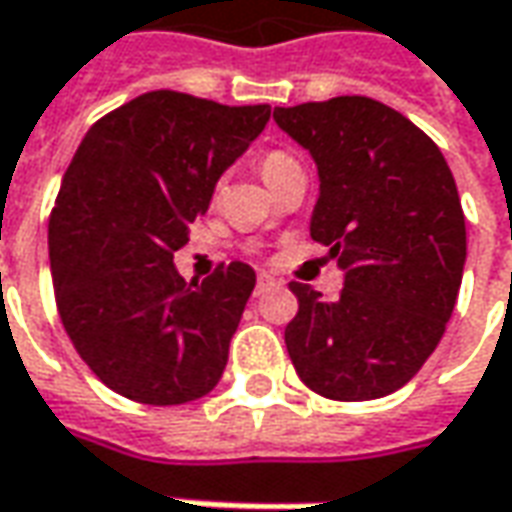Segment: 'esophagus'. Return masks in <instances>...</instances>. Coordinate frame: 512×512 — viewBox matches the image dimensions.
<instances>
[{
  "label": "esophagus",
  "instance_id": "34e87169",
  "mask_svg": "<svg viewBox=\"0 0 512 512\" xmlns=\"http://www.w3.org/2000/svg\"><path fill=\"white\" fill-rule=\"evenodd\" d=\"M276 287H279V281L273 279L270 273H259V279H256V296H264V293H270Z\"/></svg>",
  "mask_w": 512,
  "mask_h": 512
}]
</instances>
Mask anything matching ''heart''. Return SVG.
Here are the masks:
<instances>
[{
  "label": "heart",
  "instance_id": "1",
  "mask_svg": "<svg viewBox=\"0 0 512 512\" xmlns=\"http://www.w3.org/2000/svg\"><path fill=\"white\" fill-rule=\"evenodd\" d=\"M296 160L290 157V154H284V152H270L267 157H264V163H262V174H264V180L267 177H273L276 171H281V168H287V166H293Z\"/></svg>",
  "mask_w": 512,
  "mask_h": 512
}]
</instances>
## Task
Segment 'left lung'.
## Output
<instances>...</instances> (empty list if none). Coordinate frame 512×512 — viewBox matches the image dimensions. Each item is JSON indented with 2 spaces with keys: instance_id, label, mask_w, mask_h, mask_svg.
Listing matches in <instances>:
<instances>
[{
  "instance_id": "8db88e82",
  "label": "left lung",
  "mask_w": 512,
  "mask_h": 512,
  "mask_svg": "<svg viewBox=\"0 0 512 512\" xmlns=\"http://www.w3.org/2000/svg\"><path fill=\"white\" fill-rule=\"evenodd\" d=\"M273 118L318 168L310 236L344 270L335 301L290 284L287 352L321 397H386L420 372L454 312L468 256L454 174L431 137L363 95L276 106Z\"/></svg>"
}]
</instances>
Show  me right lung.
Segmentation results:
<instances>
[{
    "instance_id": "right-lung-1",
    "label": "right lung",
    "mask_w": 512,
    "mask_h": 512,
    "mask_svg": "<svg viewBox=\"0 0 512 512\" xmlns=\"http://www.w3.org/2000/svg\"><path fill=\"white\" fill-rule=\"evenodd\" d=\"M267 120V104L157 89L81 140L50 216V270L72 346L112 392L183 406L219 383L256 273L231 262L188 284L174 250Z\"/></svg>"
}]
</instances>
